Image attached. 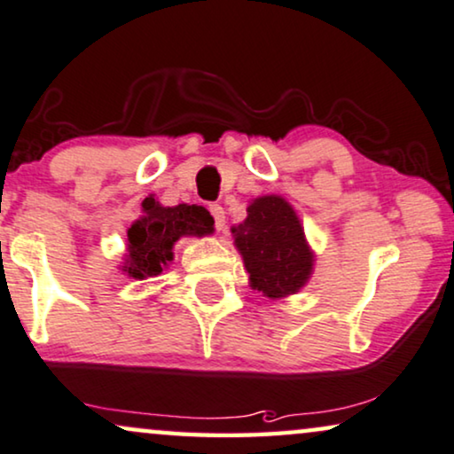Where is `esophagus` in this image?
<instances>
[{
    "mask_svg": "<svg viewBox=\"0 0 454 454\" xmlns=\"http://www.w3.org/2000/svg\"><path fill=\"white\" fill-rule=\"evenodd\" d=\"M208 210H210V215H213V219H215V227L221 231V229L225 227V210H223L221 204H210Z\"/></svg>",
    "mask_w": 454,
    "mask_h": 454,
    "instance_id": "34e87169",
    "label": "esophagus"
}]
</instances>
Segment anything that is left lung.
I'll list each match as a JSON object with an SVG mask.
<instances>
[{
	"instance_id": "1",
	"label": "left lung",
	"mask_w": 454,
	"mask_h": 454,
	"mask_svg": "<svg viewBox=\"0 0 454 454\" xmlns=\"http://www.w3.org/2000/svg\"><path fill=\"white\" fill-rule=\"evenodd\" d=\"M235 248L250 273L252 290L267 298H286L306 286L315 254L304 238L296 210L281 196L252 200L248 216L231 227Z\"/></svg>"
}]
</instances>
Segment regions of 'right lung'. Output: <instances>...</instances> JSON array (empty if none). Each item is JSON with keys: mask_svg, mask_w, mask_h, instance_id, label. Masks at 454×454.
Returning <instances> with one entry per match:
<instances>
[{"mask_svg": "<svg viewBox=\"0 0 454 454\" xmlns=\"http://www.w3.org/2000/svg\"><path fill=\"white\" fill-rule=\"evenodd\" d=\"M144 215L129 227L127 254L122 270L133 279L160 275L173 261V246L185 235H210L215 219L204 206L179 204L162 206L154 196L141 202Z\"/></svg>", "mask_w": 454, "mask_h": 454, "instance_id": "obj_1", "label": "right lung"}]
</instances>
